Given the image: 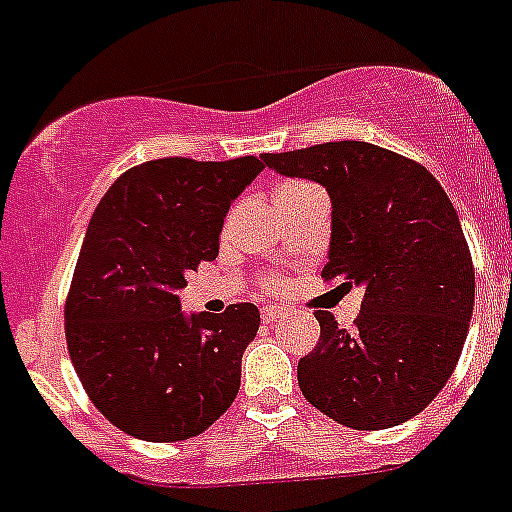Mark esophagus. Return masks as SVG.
Returning <instances> with one entry per match:
<instances>
[{
    "label": "esophagus",
    "instance_id": "34e87169",
    "mask_svg": "<svg viewBox=\"0 0 512 512\" xmlns=\"http://www.w3.org/2000/svg\"><path fill=\"white\" fill-rule=\"evenodd\" d=\"M261 314H264V321H266V324H274V321L286 319V316H289V311H286V309H279V306H266V309L261 311Z\"/></svg>",
    "mask_w": 512,
    "mask_h": 512
}]
</instances>
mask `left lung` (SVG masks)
Instances as JSON below:
<instances>
[{
	"mask_svg": "<svg viewBox=\"0 0 512 512\" xmlns=\"http://www.w3.org/2000/svg\"><path fill=\"white\" fill-rule=\"evenodd\" d=\"M261 158L326 188L332 241L321 276L364 289L354 329L314 311L321 337L299 359L301 392L352 430L402 425L445 387L470 329L475 271L450 198L420 163L359 140Z\"/></svg>",
	"mask_w": 512,
	"mask_h": 512,
	"instance_id": "8db88e82",
	"label": "left lung"
}]
</instances>
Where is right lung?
I'll return each mask as SVG.
<instances>
[{
    "label": "right lung",
    "instance_id": "add662e5",
    "mask_svg": "<svg viewBox=\"0 0 512 512\" xmlns=\"http://www.w3.org/2000/svg\"><path fill=\"white\" fill-rule=\"evenodd\" d=\"M261 170L253 155L148 160L92 213L65 304L67 349L92 405L138 440L201 435L236 399L259 309L186 314L178 291L216 259L228 208Z\"/></svg>",
    "mask_w": 512,
    "mask_h": 512
}]
</instances>
